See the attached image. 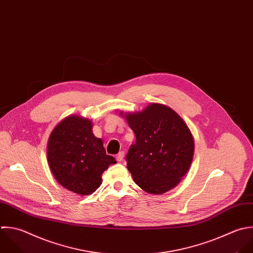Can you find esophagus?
Returning <instances> with one entry per match:
<instances>
[{
    "label": "esophagus",
    "instance_id": "34e87169",
    "mask_svg": "<svg viewBox=\"0 0 253 253\" xmlns=\"http://www.w3.org/2000/svg\"><path fill=\"white\" fill-rule=\"evenodd\" d=\"M124 157H125V153L124 152H119L117 155H116V160L118 161V162H122L123 161V159H124Z\"/></svg>",
    "mask_w": 253,
    "mask_h": 253
}]
</instances>
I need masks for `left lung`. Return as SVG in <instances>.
<instances>
[{
  "instance_id": "obj_1",
  "label": "left lung",
  "mask_w": 253,
  "mask_h": 253,
  "mask_svg": "<svg viewBox=\"0 0 253 253\" xmlns=\"http://www.w3.org/2000/svg\"><path fill=\"white\" fill-rule=\"evenodd\" d=\"M136 136L126 155L135 183L151 194L175 187L190 168L194 153L192 134L171 108L158 103L125 116Z\"/></svg>"
}]
</instances>
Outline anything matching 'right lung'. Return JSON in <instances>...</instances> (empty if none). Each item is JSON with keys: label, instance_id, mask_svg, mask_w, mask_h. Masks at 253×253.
<instances>
[{"label": "right lung", "instance_id": "obj_1", "mask_svg": "<svg viewBox=\"0 0 253 253\" xmlns=\"http://www.w3.org/2000/svg\"><path fill=\"white\" fill-rule=\"evenodd\" d=\"M90 120L69 116L50 135L47 157L56 180L66 189L81 195L93 193L101 175L116 161L106 155L102 140L96 138Z\"/></svg>", "mask_w": 253, "mask_h": 253}]
</instances>
